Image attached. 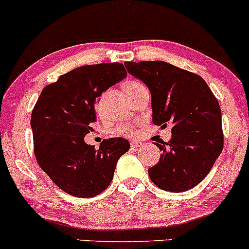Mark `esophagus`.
Listing matches in <instances>:
<instances>
[{"instance_id": "esophagus-1", "label": "esophagus", "mask_w": 249, "mask_h": 249, "mask_svg": "<svg viewBox=\"0 0 249 249\" xmlns=\"http://www.w3.org/2000/svg\"><path fill=\"white\" fill-rule=\"evenodd\" d=\"M142 146V142L140 141H130V147L132 148H139Z\"/></svg>"}]
</instances>
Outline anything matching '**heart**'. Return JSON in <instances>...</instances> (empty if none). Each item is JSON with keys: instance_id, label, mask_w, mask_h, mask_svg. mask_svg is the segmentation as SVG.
I'll return each instance as SVG.
<instances>
[{"instance_id": "1", "label": "heart", "mask_w": 249, "mask_h": 249, "mask_svg": "<svg viewBox=\"0 0 249 249\" xmlns=\"http://www.w3.org/2000/svg\"><path fill=\"white\" fill-rule=\"evenodd\" d=\"M144 86L142 83L138 82V81H129L124 85V91L127 93L128 96L138 91L139 89H142ZM114 132L119 135H132V134L136 133V128L134 124H119L117 127L114 129Z\"/></svg>"}]
</instances>
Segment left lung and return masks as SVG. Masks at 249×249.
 <instances>
[{"instance_id": "8db88e82", "label": "left lung", "mask_w": 249, "mask_h": 249, "mask_svg": "<svg viewBox=\"0 0 249 249\" xmlns=\"http://www.w3.org/2000/svg\"><path fill=\"white\" fill-rule=\"evenodd\" d=\"M127 71L152 94L153 124L172 125L168 142H155L162 154L148 169L155 186L180 193L199 185L223 148L221 109L202 77L163 61L125 62Z\"/></svg>"}]
</instances>
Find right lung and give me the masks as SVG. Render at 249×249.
Wrapping results in <instances>:
<instances>
[{"label": "right lung", "instance_id": "1", "mask_svg": "<svg viewBox=\"0 0 249 249\" xmlns=\"http://www.w3.org/2000/svg\"><path fill=\"white\" fill-rule=\"evenodd\" d=\"M127 76L124 64L79 67L46 86L32 111L34 153L50 180L72 196L91 197L110 185L117 160L129 150L122 138L89 146L85 136L96 122L95 102Z\"/></svg>", "mask_w": 249, "mask_h": 249}]
</instances>
